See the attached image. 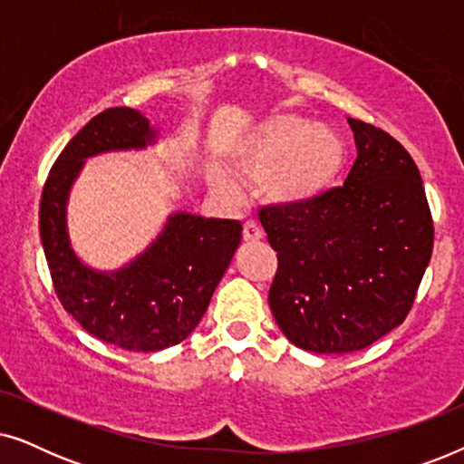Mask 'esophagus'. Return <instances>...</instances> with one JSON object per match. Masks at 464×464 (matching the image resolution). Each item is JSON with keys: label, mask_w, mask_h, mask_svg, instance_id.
Listing matches in <instances>:
<instances>
[{"label": "esophagus", "mask_w": 464, "mask_h": 464, "mask_svg": "<svg viewBox=\"0 0 464 464\" xmlns=\"http://www.w3.org/2000/svg\"><path fill=\"white\" fill-rule=\"evenodd\" d=\"M262 237H264L262 227H259L257 224H253V221H246V224L243 226L245 243H257V240H262Z\"/></svg>", "instance_id": "obj_1"}]
</instances>
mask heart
Masks as SVG:
<instances>
[{
    "label": "heart",
    "instance_id": "heart-1",
    "mask_svg": "<svg viewBox=\"0 0 464 464\" xmlns=\"http://www.w3.org/2000/svg\"><path fill=\"white\" fill-rule=\"evenodd\" d=\"M230 162L240 181L262 188L272 207L302 208L338 186L348 164V145L332 126L278 113L240 139ZM236 178L219 164L208 169V183L219 194L237 196Z\"/></svg>",
    "mask_w": 464,
    "mask_h": 464
}]
</instances>
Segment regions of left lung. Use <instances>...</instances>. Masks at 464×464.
Instances as JSON below:
<instances>
[{"mask_svg": "<svg viewBox=\"0 0 464 464\" xmlns=\"http://www.w3.org/2000/svg\"><path fill=\"white\" fill-rule=\"evenodd\" d=\"M357 160L314 205L259 213L278 270L268 304L291 344L367 348L401 325L433 253L420 173L389 132L348 118Z\"/></svg>", "mask_w": 464, "mask_h": 464, "instance_id": "obj_1", "label": "left lung"}]
</instances>
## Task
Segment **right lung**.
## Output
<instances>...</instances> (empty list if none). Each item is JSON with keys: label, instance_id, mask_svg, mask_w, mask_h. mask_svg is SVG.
I'll use <instances>...</instances> for the list:
<instances>
[{"label": "right lung", "instance_id": "add662e5", "mask_svg": "<svg viewBox=\"0 0 464 464\" xmlns=\"http://www.w3.org/2000/svg\"><path fill=\"white\" fill-rule=\"evenodd\" d=\"M158 129L141 111L111 107L94 116L50 169L40 202V237L63 308L94 338L154 353L188 338L243 238L237 219L169 215L148 249L118 270H94L73 251L67 205L88 158L145 150Z\"/></svg>", "mask_w": 464, "mask_h": 464}]
</instances>
